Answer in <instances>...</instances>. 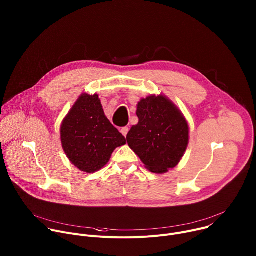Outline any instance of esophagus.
<instances>
[{"mask_svg":"<svg viewBox=\"0 0 256 256\" xmlns=\"http://www.w3.org/2000/svg\"><path fill=\"white\" fill-rule=\"evenodd\" d=\"M120 132L124 136H126V134H128V128H126V126H124V128H122V130H120Z\"/></svg>","mask_w":256,"mask_h":256,"instance_id":"34e87169","label":"esophagus"}]
</instances>
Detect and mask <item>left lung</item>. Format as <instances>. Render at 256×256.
<instances>
[{
  "instance_id": "left-lung-1",
  "label": "left lung",
  "mask_w": 256,
  "mask_h": 256,
  "mask_svg": "<svg viewBox=\"0 0 256 256\" xmlns=\"http://www.w3.org/2000/svg\"><path fill=\"white\" fill-rule=\"evenodd\" d=\"M138 124L126 136L130 148L151 172L174 168L188 144V124L166 96L151 95L138 103Z\"/></svg>"
}]
</instances>
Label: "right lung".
<instances>
[{"label": "right lung", "instance_id": "1", "mask_svg": "<svg viewBox=\"0 0 256 256\" xmlns=\"http://www.w3.org/2000/svg\"><path fill=\"white\" fill-rule=\"evenodd\" d=\"M62 149L78 169L94 173L106 165L124 136L105 116L97 94L83 93L60 126Z\"/></svg>", "mask_w": 256, "mask_h": 256}]
</instances>
